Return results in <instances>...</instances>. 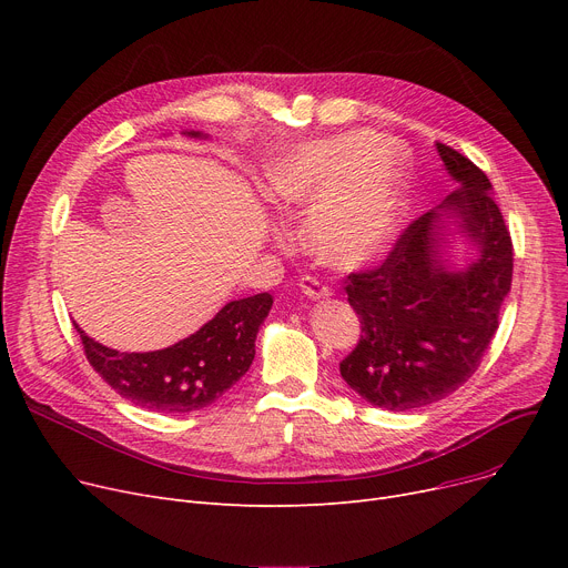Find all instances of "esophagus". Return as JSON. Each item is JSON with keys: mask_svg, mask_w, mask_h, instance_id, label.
Returning <instances> with one entry per match:
<instances>
[{"mask_svg": "<svg viewBox=\"0 0 568 568\" xmlns=\"http://www.w3.org/2000/svg\"><path fill=\"white\" fill-rule=\"evenodd\" d=\"M300 287L308 296V300H322V296H329L332 294L329 285L322 283L317 276H304L300 281Z\"/></svg>", "mask_w": 568, "mask_h": 568, "instance_id": "1", "label": "esophagus"}]
</instances>
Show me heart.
Segmentation results:
<instances>
[{"instance_id": "b5f03b06", "label": "heart", "mask_w": 568, "mask_h": 568, "mask_svg": "<svg viewBox=\"0 0 568 568\" xmlns=\"http://www.w3.org/2000/svg\"><path fill=\"white\" fill-rule=\"evenodd\" d=\"M266 191L287 214H304L306 246L326 266L354 268L379 257L400 227V170L377 135L345 133L276 159Z\"/></svg>"}]
</instances>
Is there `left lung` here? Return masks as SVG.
Listing matches in <instances>:
<instances>
[{"mask_svg":"<svg viewBox=\"0 0 568 568\" xmlns=\"http://www.w3.org/2000/svg\"><path fill=\"white\" fill-rule=\"evenodd\" d=\"M437 152L456 191L416 219L379 266L345 278L362 338L341 375L392 412L437 403L476 373L511 290L514 244L490 179L456 149L437 142ZM449 222L477 248L460 270L443 260Z\"/></svg>","mask_w":568,"mask_h":568,"instance_id":"left-lung-1","label":"left lung"}]
</instances>
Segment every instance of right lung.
Wrapping results in <instances>:
<instances>
[{
    "instance_id": "add662e5",
    "label": "right lung",
    "mask_w": 568,
    "mask_h": 568,
    "mask_svg": "<svg viewBox=\"0 0 568 568\" xmlns=\"http://www.w3.org/2000/svg\"><path fill=\"white\" fill-rule=\"evenodd\" d=\"M189 135L202 138L197 131ZM272 304L268 292L230 302L195 334L156 352L110 349L89 338L78 324L75 329L87 362L119 396L144 409L179 414L212 405L246 375Z\"/></svg>"
}]
</instances>
